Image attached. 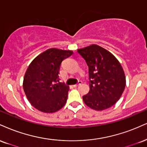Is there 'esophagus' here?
Listing matches in <instances>:
<instances>
[{
	"label": "esophagus",
	"instance_id": "34e87169",
	"mask_svg": "<svg viewBox=\"0 0 147 147\" xmlns=\"http://www.w3.org/2000/svg\"><path fill=\"white\" fill-rule=\"evenodd\" d=\"M82 84V81H81V80H79V81H78V82H77V84L73 85V87H77V86H78L79 85H80V84Z\"/></svg>",
	"mask_w": 147,
	"mask_h": 147
}]
</instances>
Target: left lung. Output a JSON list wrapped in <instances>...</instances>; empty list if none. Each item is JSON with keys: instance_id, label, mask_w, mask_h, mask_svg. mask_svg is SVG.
<instances>
[{"instance_id": "8db88e82", "label": "left lung", "mask_w": 147, "mask_h": 147, "mask_svg": "<svg viewBox=\"0 0 147 147\" xmlns=\"http://www.w3.org/2000/svg\"><path fill=\"white\" fill-rule=\"evenodd\" d=\"M77 52L89 69L90 91L83 96L86 105L98 111L112 107L121 98L126 86L121 63L108 51L96 45Z\"/></svg>"}]
</instances>
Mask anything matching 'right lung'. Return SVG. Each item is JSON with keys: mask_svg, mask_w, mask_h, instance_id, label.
I'll list each match as a JSON object with an SVG mask.
<instances>
[{"mask_svg": "<svg viewBox=\"0 0 147 147\" xmlns=\"http://www.w3.org/2000/svg\"><path fill=\"white\" fill-rule=\"evenodd\" d=\"M72 51L48 49L30 63L24 75L23 89L35 108L53 113L62 108L68 98V86L59 82V67Z\"/></svg>", "mask_w": 147, "mask_h": 147, "instance_id": "add662e5", "label": "right lung"}]
</instances>
